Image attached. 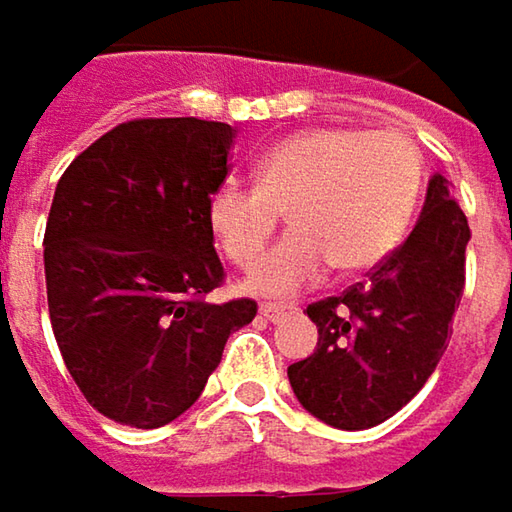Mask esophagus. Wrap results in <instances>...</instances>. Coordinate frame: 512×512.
<instances>
[{
    "mask_svg": "<svg viewBox=\"0 0 512 512\" xmlns=\"http://www.w3.org/2000/svg\"><path fill=\"white\" fill-rule=\"evenodd\" d=\"M300 309L294 306V303H262L259 306V315L265 318V321H283V318H291V315H297Z\"/></svg>",
    "mask_w": 512,
    "mask_h": 512,
    "instance_id": "34e87169",
    "label": "esophagus"
}]
</instances>
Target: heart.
<instances>
[{
    "label": "heart",
    "instance_id": "obj_1",
    "mask_svg": "<svg viewBox=\"0 0 512 512\" xmlns=\"http://www.w3.org/2000/svg\"><path fill=\"white\" fill-rule=\"evenodd\" d=\"M424 182L413 138L395 129H306L256 164V185L221 182L206 203L218 247L250 265L288 209L291 232L250 271L256 294H291L336 265L359 274L380 265L407 235Z\"/></svg>",
    "mask_w": 512,
    "mask_h": 512
}]
</instances>
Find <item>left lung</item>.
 Instances as JSON below:
<instances>
[{
  "label": "left lung",
  "mask_w": 512,
  "mask_h": 512,
  "mask_svg": "<svg viewBox=\"0 0 512 512\" xmlns=\"http://www.w3.org/2000/svg\"><path fill=\"white\" fill-rule=\"evenodd\" d=\"M469 238L448 179L433 173L410 238L365 283L306 306L318 348L288 365L306 413L339 430H365L416 398L451 339Z\"/></svg>",
  "instance_id": "left-lung-1"
}]
</instances>
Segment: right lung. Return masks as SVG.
<instances>
[{
  "label": "right lung",
  "mask_w": 512,
  "mask_h": 512,
  "mask_svg": "<svg viewBox=\"0 0 512 512\" xmlns=\"http://www.w3.org/2000/svg\"><path fill=\"white\" fill-rule=\"evenodd\" d=\"M232 138L215 120H129L58 179L43 235L49 321L70 377L117 424L182 416L229 333L256 318L253 300H206L224 280L206 203Z\"/></svg>",
  "instance_id": "right-lung-1"
}]
</instances>
